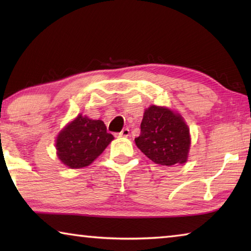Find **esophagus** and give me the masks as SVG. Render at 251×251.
Masks as SVG:
<instances>
[{"instance_id": "esophagus-1", "label": "esophagus", "mask_w": 251, "mask_h": 251, "mask_svg": "<svg viewBox=\"0 0 251 251\" xmlns=\"http://www.w3.org/2000/svg\"><path fill=\"white\" fill-rule=\"evenodd\" d=\"M118 135H120L121 137H127V136H129V129L128 128H124Z\"/></svg>"}]
</instances>
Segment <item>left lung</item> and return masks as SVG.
I'll return each mask as SVG.
<instances>
[{
	"mask_svg": "<svg viewBox=\"0 0 251 251\" xmlns=\"http://www.w3.org/2000/svg\"><path fill=\"white\" fill-rule=\"evenodd\" d=\"M135 143L155 164H184L190 147L189 128L179 114L151 105L144 113L141 135L135 138Z\"/></svg>",
	"mask_w": 251,
	"mask_h": 251,
	"instance_id": "obj_1",
	"label": "left lung"
}]
</instances>
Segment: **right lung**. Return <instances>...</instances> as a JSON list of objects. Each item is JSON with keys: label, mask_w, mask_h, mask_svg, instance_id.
Masks as SVG:
<instances>
[{"label": "right lung", "mask_w": 251, "mask_h": 251, "mask_svg": "<svg viewBox=\"0 0 251 251\" xmlns=\"http://www.w3.org/2000/svg\"><path fill=\"white\" fill-rule=\"evenodd\" d=\"M114 139L100 120L78 115L59 131L56 151L59 160L69 168L91 165Z\"/></svg>", "instance_id": "right-lung-1"}]
</instances>
